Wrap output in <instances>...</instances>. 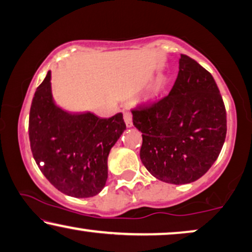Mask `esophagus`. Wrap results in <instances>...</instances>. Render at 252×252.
Masks as SVG:
<instances>
[{
  "label": "esophagus",
  "mask_w": 252,
  "mask_h": 252,
  "mask_svg": "<svg viewBox=\"0 0 252 252\" xmlns=\"http://www.w3.org/2000/svg\"><path fill=\"white\" fill-rule=\"evenodd\" d=\"M123 119H124V122L126 124V126H132V115L129 109L123 110Z\"/></svg>",
  "instance_id": "esophagus-1"
}]
</instances>
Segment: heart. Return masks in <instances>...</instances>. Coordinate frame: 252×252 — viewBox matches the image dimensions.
Masks as SVG:
<instances>
[{
	"mask_svg": "<svg viewBox=\"0 0 252 252\" xmlns=\"http://www.w3.org/2000/svg\"><path fill=\"white\" fill-rule=\"evenodd\" d=\"M163 84H165V79H163V78H160L159 80H158V83L156 85V91H159L161 87L163 86Z\"/></svg>",
	"mask_w": 252,
	"mask_h": 252,
	"instance_id": "b5f03b06",
	"label": "heart"
}]
</instances>
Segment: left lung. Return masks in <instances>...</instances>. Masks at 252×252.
Masks as SVG:
<instances>
[{"instance_id": "1", "label": "left lung", "mask_w": 252, "mask_h": 252, "mask_svg": "<svg viewBox=\"0 0 252 252\" xmlns=\"http://www.w3.org/2000/svg\"><path fill=\"white\" fill-rule=\"evenodd\" d=\"M179 63L168 94L131 109L143 137V165L172 184L202 177L219 157L227 133L226 108L212 75L184 54Z\"/></svg>"}]
</instances>
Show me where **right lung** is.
I'll return each instance as SVG.
<instances>
[{
	"label": "right lung",
	"instance_id": "obj_1",
	"mask_svg": "<svg viewBox=\"0 0 252 252\" xmlns=\"http://www.w3.org/2000/svg\"><path fill=\"white\" fill-rule=\"evenodd\" d=\"M124 129L122 113L100 119L59 108L52 98L49 71L33 96L29 119L33 158L46 179L68 196L89 198L103 189L107 158Z\"/></svg>",
	"mask_w": 252,
	"mask_h": 252
}]
</instances>
